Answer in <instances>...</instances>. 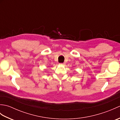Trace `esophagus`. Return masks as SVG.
<instances>
[{"label":"esophagus","instance_id":"1","mask_svg":"<svg viewBox=\"0 0 120 120\" xmlns=\"http://www.w3.org/2000/svg\"><path fill=\"white\" fill-rule=\"evenodd\" d=\"M60 65H65V63H60Z\"/></svg>","mask_w":120,"mask_h":120}]
</instances>
